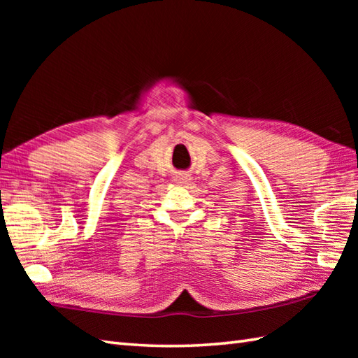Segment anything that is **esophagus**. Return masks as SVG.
<instances>
[{"instance_id":"esophagus-1","label":"esophagus","mask_w":358,"mask_h":358,"mask_svg":"<svg viewBox=\"0 0 358 358\" xmlns=\"http://www.w3.org/2000/svg\"><path fill=\"white\" fill-rule=\"evenodd\" d=\"M175 181H177V183H180V185H185V183H187L189 178H187V175H178V177L175 178Z\"/></svg>"}]
</instances>
